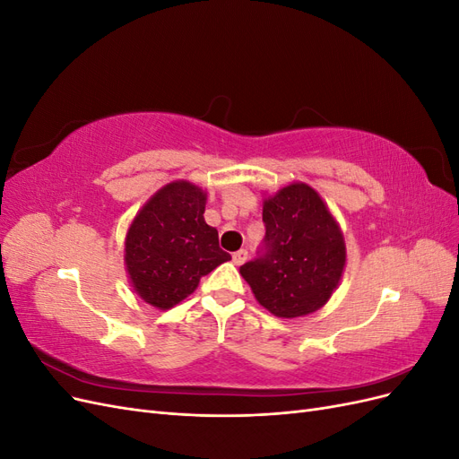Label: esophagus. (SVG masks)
I'll return each instance as SVG.
<instances>
[{
  "mask_svg": "<svg viewBox=\"0 0 459 459\" xmlns=\"http://www.w3.org/2000/svg\"><path fill=\"white\" fill-rule=\"evenodd\" d=\"M247 256H248V253H247V248H239L238 253H233V264L235 266H241V264H245V260H247Z\"/></svg>",
  "mask_w": 459,
  "mask_h": 459,
  "instance_id": "esophagus-1",
  "label": "esophagus"
}]
</instances>
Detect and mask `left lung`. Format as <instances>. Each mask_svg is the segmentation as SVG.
I'll use <instances>...</instances> for the list:
<instances>
[{
  "mask_svg": "<svg viewBox=\"0 0 459 459\" xmlns=\"http://www.w3.org/2000/svg\"><path fill=\"white\" fill-rule=\"evenodd\" d=\"M266 235L241 275L264 308L300 317L322 308L337 289L346 251L325 203L307 184H290L264 201Z\"/></svg>",
  "mask_w": 459,
  "mask_h": 459,
  "instance_id": "left-lung-1",
  "label": "left lung"
}]
</instances>
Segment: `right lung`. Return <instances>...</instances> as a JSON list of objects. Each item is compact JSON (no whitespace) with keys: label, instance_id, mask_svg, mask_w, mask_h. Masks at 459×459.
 <instances>
[{"label":"right lung","instance_id":"obj_1","mask_svg":"<svg viewBox=\"0 0 459 459\" xmlns=\"http://www.w3.org/2000/svg\"><path fill=\"white\" fill-rule=\"evenodd\" d=\"M206 197L189 182H172L149 199L126 235V268L134 290L169 310L197 289L201 277L231 256L204 221Z\"/></svg>","mask_w":459,"mask_h":459}]
</instances>
